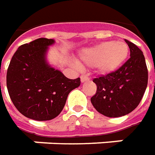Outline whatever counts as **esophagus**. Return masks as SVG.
I'll return each instance as SVG.
<instances>
[{"label": "esophagus", "mask_w": 155, "mask_h": 155, "mask_svg": "<svg viewBox=\"0 0 155 155\" xmlns=\"http://www.w3.org/2000/svg\"><path fill=\"white\" fill-rule=\"evenodd\" d=\"M81 82L87 81H89V77L87 76V75H85V74H82V75L81 76Z\"/></svg>", "instance_id": "obj_1"}]
</instances>
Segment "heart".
Listing matches in <instances>:
<instances>
[{
	"instance_id": "b5f03b06",
	"label": "heart",
	"mask_w": 155,
	"mask_h": 155,
	"mask_svg": "<svg viewBox=\"0 0 155 155\" xmlns=\"http://www.w3.org/2000/svg\"><path fill=\"white\" fill-rule=\"evenodd\" d=\"M129 52V45L124 42H103L83 50L80 54V63L89 67L96 66L100 74H107L123 65Z\"/></svg>"
}]
</instances>
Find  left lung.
I'll list each match as a JSON object with an SVG mask.
<instances>
[{
    "instance_id": "left-lung-1",
    "label": "left lung",
    "mask_w": 155,
    "mask_h": 155,
    "mask_svg": "<svg viewBox=\"0 0 155 155\" xmlns=\"http://www.w3.org/2000/svg\"><path fill=\"white\" fill-rule=\"evenodd\" d=\"M130 57L115 72L94 78L96 94L91 102L99 113L118 117L130 113L140 104L147 86L148 74L142 51L125 40Z\"/></svg>"
}]
</instances>
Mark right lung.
I'll return each instance as SVG.
<instances>
[{"mask_svg":"<svg viewBox=\"0 0 155 155\" xmlns=\"http://www.w3.org/2000/svg\"><path fill=\"white\" fill-rule=\"evenodd\" d=\"M55 41L38 38L20 45L7 72V87L14 106L25 117L51 120L61 113L68 94L81 85L50 67L45 60L48 46Z\"/></svg>","mask_w":155,"mask_h":155,"instance_id":"obj_1","label":"right lung"}]
</instances>
